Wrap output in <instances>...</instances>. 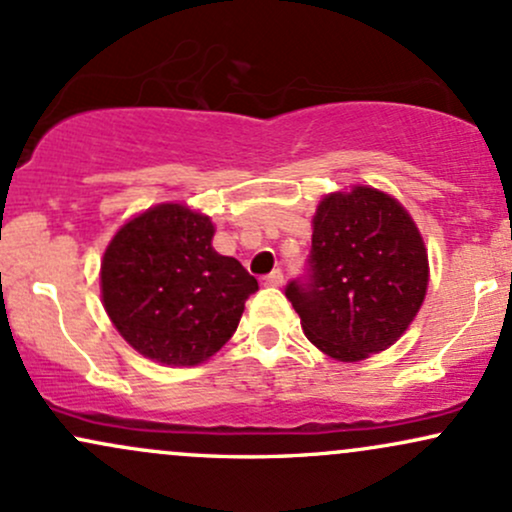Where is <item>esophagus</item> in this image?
<instances>
[{
  "label": "esophagus",
  "instance_id": "1",
  "mask_svg": "<svg viewBox=\"0 0 512 512\" xmlns=\"http://www.w3.org/2000/svg\"><path fill=\"white\" fill-rule=\"evenodd\" d=\"M284 284V274L279 272V269H274L272 274L264 276V286H281Z\"/></svg>",
  "mask_w": 512,
  "mask_h": 512
}]
</instances>
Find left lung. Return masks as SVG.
<instances>
[{
    "mask_svg": "<svg viewBox=\"0 0 512 512\" xmlns=\"http://www.w3.org/2000/svg\"><path fill=\"white\" fill-rule=\"evenodd\" d=\"M428 250L402 202L370 185L320 199L310 281L286 286L305 337L334 361L380 354L409 330L428 291Z\"/></svg>",
    "mask_w": 512,
    "mask_h": 512,
    "instance_id": "8db88e82",
    "label": "left lung"
}]
</instances>
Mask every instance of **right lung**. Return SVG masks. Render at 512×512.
<instances>
[{
    "mask_svg": "<svg viewBox=\"0 0 512 512\" xmlns=\"http://www.w3.org/2000/svg\"><path fill=\"white\" fill-rule=\"evenodd\" d=\"M216 226L182 202L127 219L101 260V301L137 354L170 368L199 366L236 332L255 276L211 245Z\"/></svg>",
    "mask_w": 512,
    "mask_h": 512,
    "instance_id": "obj_1",
    "label": "right lung"
}]
</instances>
